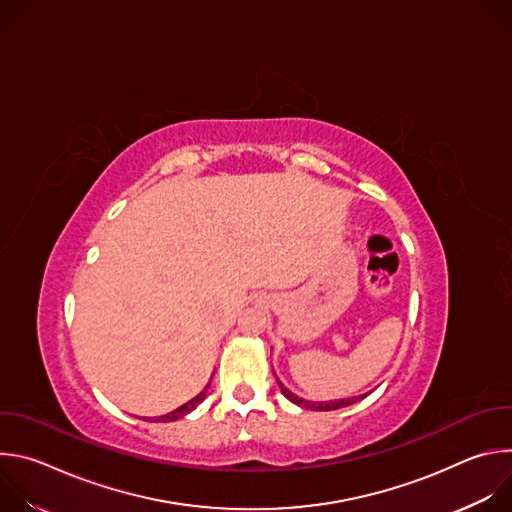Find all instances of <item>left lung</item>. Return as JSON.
<instances>
[{
	"instance_id": "obj_1",
	"label": "left lung",
	"mask_w": 512,
	"mask_h": 512,
	"mask_svg": "<svg viewBox=\"0 0 512 512\" xmlns=\"http://www.w3.org/2000/svg\"><path fill=\"white\" fill-rule=\"evenodd\" d=\"M277 385H279V389H281L283 397H287L291 403H296V405H300V407H304V409H312V411H334V409H342V407H348V405H352V403H356V401H360V399H364V397L369 395V393H362V395H358V397H348V399H334V401H308V399L298 397L296 393H291L287 387H283V383H281L279 379H277Z\"/></svg>"
}]
</instances>
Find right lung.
I'll use <instances>...</instances> for the list:
<instances>
[{
	"label": "right lung",
	"instance_id": "right-lung-1",
	"mask_svg": "<svg viewBox=\"0 0 512 512\" xmlns=\"http://www.w3.org/2000/svg\"><path fill=\"white\" fill-rule=\"evenodd\" d=\"M208 387H210V383L194 397V399H190L188 403H184V405H180L178 409H174V411H170V413H166V415H160V417H152V421H176V419H180V417H184V415H188L190 411H194L202 401H204V397H206V391H208Z\"/></svg>",
	"mask_w": 512,
	"mask_h": 512
}]
</instances>
